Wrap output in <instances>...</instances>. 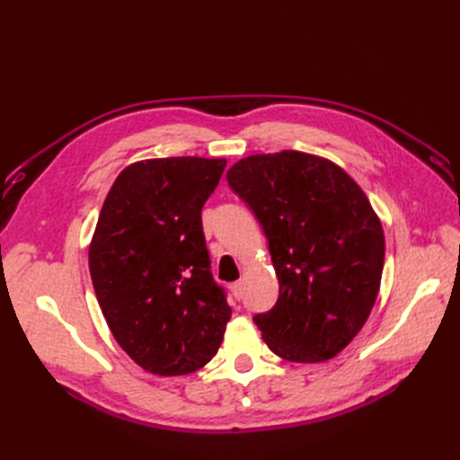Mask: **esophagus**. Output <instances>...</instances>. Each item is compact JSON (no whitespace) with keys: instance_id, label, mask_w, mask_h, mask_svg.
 Wrapping results in <instances>:
<instances>
[{"instance_id":"1","label":"esophagus","mask_w":460,"mask_h":460,"mask_svg":"<svg viewBox=\"0 0 460 460\" xmlns=\"http://www.w3.org/2000/svg\"><path fill=\"white\" fill-rule=\"evenodd\" d=\"M230 291H232V296L240 301V299H242V296H243V284H242V280L234 282V284L230 286Z\"/></svg>"}]
</instances>
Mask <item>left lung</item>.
<instances>
[{
	"label": "left lung",
	"instance_id": "8db88e82",
	"mask_svg": "<svg viewBox=\"0 0 460 460\" xmlns=\"http://www.w3.org/2000/svg\"><path fill=\"white\" fill-rule=\"evenodd\" d=\"M262 226L278 299L253 323L294 363L336 357L363 328L384 270V230L340 166L299 151L252 155L226 174Z\"/></svg>",
	"mask_w": 460,
	"mask_h": 460
}]
</instances>
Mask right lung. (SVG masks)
I'll return each mask as SVG.
<instances>
[{"instance_id":"obj_1","label":"right lung","mask_w":460,"mask_h":460,"mask_svg":"<svg viewBox=\"0 0 460 460\" xmlns=\"http://www.w3.org/2000/svg\"><path fill=\"white\" fill-rule=\"evenodd\" d=\"M225 159L130 164L107 193L90 245V274L119 345L144 370L190 374L211 360L232 316L211 272L201 208Z\"/></svg>"}]
</instances>
